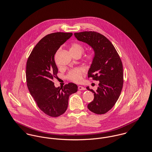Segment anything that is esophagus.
Instances as JSON below:
<instances>
[{
  "label": "esophagus",
  "instance_id": "1",
  "mask_svg": "<svg viewBox=\"0 0 152 152\" xmlns=\"http://www.w3.org/2000/svg\"><path fill=\"white\" fill-rule=\"evenodd\" d=\"M78 89L80 90V91H82V90H86V88L83 87V86H78Z\"/></svg>",
  "mask_w": 152,
  "mask_h": 152
}]
</instances>
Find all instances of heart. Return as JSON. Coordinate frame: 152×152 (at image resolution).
I'll list each match as a JSON object with an SVG mask.
<instances>
[{"label":"heart","mask_w":152,"mask_h":152,"mask_svg":"<svg viewBox=\"0 0 152 152\" xmlns=\"http://www.w3.org/2000/svg\"><path fill=\"white\" fill-rule=\"evenodd\" d=\"M84 51V48L83 46L77 42L73 43L70 48V52L72 53V55H82V53ZM94 57V55L93 53L89 52L86 58L88 59H93ZM85 71L82 68H76L72 70L69 72V73L67 75V78L76 83L80 82L82 79V76L84 73Z\"/></svg>","instance_id":"heart-1"}]
</instances>
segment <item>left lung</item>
I'll list each match as a JSON object with an SVG mask.
<instances>
[{
    "label": "left lung",
    "mask_w": 152,
    "mask_h": 152,
    "mask_svg": "<svg viewBox=\"0 0 152 152\" xmlns=\"http://www.w3.org/2000/svg\"><path fill=\"white\" fill-rule=\"evenodd\" d=\"M76 38L88 44L93 49L94 58L88 71V77L99 81L93 100L88 109L98 115L104 114L115 104L121 93L123 84V64L113 44L103 34L96 31L75 33Z\"/></svg>",
    "instance_id": "obj_1"
}]
</instances>
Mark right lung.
Listing matches in <instances>:
<instances>
[{
	"label": "right lung",
	"mask_w": 152,
	"mask_h": 152,
	"mask_svg": "<svg viewBox=\"0 0 152 152\" xmlns=\"http://www.w3.org/2000/svg\"><path fill=\"white\" fill-rule=\"evenodd\" d=\"M72 33L56 32L43 37L34 46L26 63L27 86L39 109L47 115L58 117L67 110L69 97L77 91L73 83L63 88H56L53 82L58 69L55 55Z\"/></svg>",
	"instance_id": "obj_1"
}]
</instances>
